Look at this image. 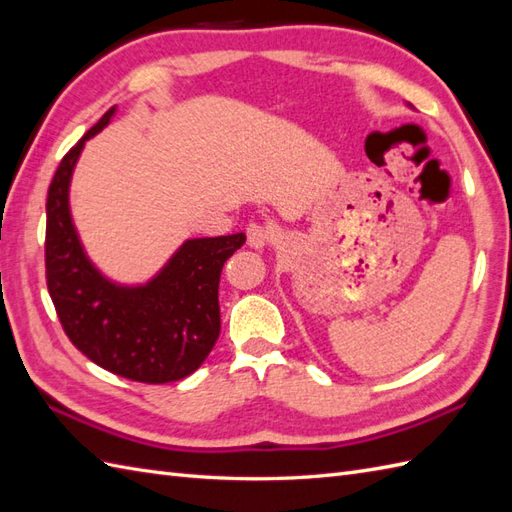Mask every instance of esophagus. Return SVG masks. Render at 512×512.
<instances>
[{
    "instance_id": "obj_1",
    "label": "esophagus",
    "mask_w": 512,
    "mask_h": 512,
    "mask_svg": "<svg viewBox=\"0 0 512 512\" xmlns=\"http://www.w3.org/2000/svg\"><path fill=\"white\" fill-rule=\"evenodd\" d=\"M273 230L269 226H260V223H252V226L247 228V245L254 247V249H263L273 241Z\"/></svg>"
}]
</instances>
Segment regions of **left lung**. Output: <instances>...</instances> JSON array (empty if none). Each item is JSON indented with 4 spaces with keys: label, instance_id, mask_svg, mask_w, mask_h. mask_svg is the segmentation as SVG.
Segmentation results:
<instances>
[{
    "label": "left lung",
    "instance_id": "left-lung-1",
    "mask_svg": "<svg viewBox=\"0 0 512 512\" xmlns=\"http://www.w3.org/2000/svg\"><path fill=\"white\" fill-rule=\"evenodd\" d=\"M406 106H408V108H413V106H410V104H406Z\"/></svg>",
    "mask_w": 512,
    "mask_h": 512
}]
</instances>
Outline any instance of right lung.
I'll use <instances>...</instances> for the list:
<instances>
[{
	"instance_id": "obj_1",
	"label": "right lung",
	"mask_w": 512,
	"mask_h": 512,
	"mask_svg": "<svg viewBox=\"0 0 512 512\" xmlns=\"http://www.w3.org/2000/svg\"><path fill=\"white\" fill-rule=\"evenodd\" d=\"M115 115L117 106L69 149L49 184L47 289L62 328L86 358L121 378L165 384L191 376L219 339L221 269L245 234L186 239L145 282L108 278L73 226L69 186L86 141Z\"/></svg>"
}]
</instances>
